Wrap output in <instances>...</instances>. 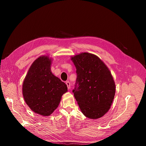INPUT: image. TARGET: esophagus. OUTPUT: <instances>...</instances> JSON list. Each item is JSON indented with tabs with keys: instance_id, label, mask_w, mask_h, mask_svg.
<instances>
[{
	"instance_id": "34e87169",
	"label": "esophagus",
	"mask_w": 146,
	"mask_h": 146,
	"mask_svg": "<svg viewBox=\"0 0 146 146\" xmlns=\"http://www.w3.org/2000/svg\"><path fill=\"white\" fill-rule=\"evenodd\" d=\"M66 85L67 86L68 89H70V82H69L68 81H67V82H66Z\"/></svg>"
}]
</instances>
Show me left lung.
Listing matches in <instances>:
<instances>
[{"mask_svg": "<svg viewBox=\"0 0 146 146\" xmlns=\"http://www.w3.org/2000/svg\"><path fill=\"white\" fill-rule=\"evenodd\" d=\"M71 60L77 73L73 92L82 112L90 119L102 117L110 109L115 94L109 68L98 56L88 52Z\"/></svg>", "mask_w": 146, "mask_h": 146, "instance_id": "8db88e82", "label": "left lung"}]
</instances>
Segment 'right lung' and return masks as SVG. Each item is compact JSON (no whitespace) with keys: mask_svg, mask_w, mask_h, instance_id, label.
I'll return each mask as SVG.
<instances>
[{"mask_svg":"<svg viewBox=\"0 0 146 146\" xmlns=\"http://www.w3.org/2000/svg\"><path fill=\"white\" fill-rule=\"evenodd\" d=\"M51 58L43 56L29 68L22 85L24 100L30 109L42 116H49L67 91L66 84L51 71Z\"/></svg>","mask_w":146,"mask_h":146,"instance_id":"obj_1","label":"right lung"}]
</instances>
